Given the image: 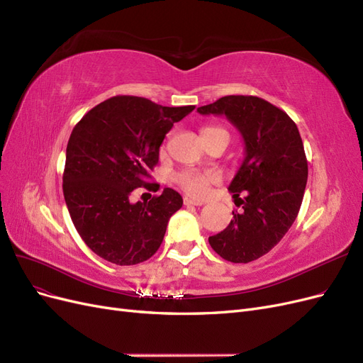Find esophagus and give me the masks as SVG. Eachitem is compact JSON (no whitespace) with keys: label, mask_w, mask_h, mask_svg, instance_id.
<instances>
[{"label":"esophagus","mask_w":363,"mask_h":363,"mask_svg":"<svg viewBox=\"0 0 363 363\" xmlns=\"http://www.w3.org/2000/svg\"><path fill=\"white\" fill-rule=\"evenodd\" d=\"M183 203H184L186 206H203V204H204V201H203V200H195V199H189V196H184Z\"/></svg>","instance_id":"obj_1"}]
</instances>
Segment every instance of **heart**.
Returning a JSON list of instances; mask_svg holds the SVG:
<instances>
[{"instance_id":"b5f03b06","label":"heart","mask_w":363,"mask_h":363,"mask_svg":"<svg viewBox=\"0 0 363 363\" xmlns=\"http://www.w3.org/2000/svg\"><path fill=\"white\" fill-rule=\"evenodd\" d=\"M218 133H227V131L221 127H216V125H206L201 130L203 138L213 136ZM174 182L188 194H191L194 196H203L208 189V184L215 182V175L208 174V172L183 171V172H179L174 175Z\"/></svg>"}]
</instances>
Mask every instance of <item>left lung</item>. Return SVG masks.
<instances>
[{
  "instance_id": "8db88e82",
  "label": "left lung",
  "mask_w": 363,
  "mask_h": 363,
  "mask_svg": "<svg viewBox=\"0 0 363 363\" xmlns=\"http://www.w3.org/2000/svg\"><path fill=\"white\" fill-rule=\"evenodd\" d=\"M196 112L223 115L242 135L245 159L228 186L242 211L208 244L228 262H252L280 242L298 215L307 183L300 131L286 112L252 95L223 96Z\"/></svg>"
}]
</instances>
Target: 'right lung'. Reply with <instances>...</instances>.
<instances>
[{
  "label": "right lung",
  "instance_id": "obj_1",
  "mask_svg": "<svg viewBox=\"0 0 363 363\" xmlns=\"http://www.w3.org/2000/svg\"><path fill=\"white\" fill-rule=\"evenodd\" d=\"M195 106L164 107L142 96L118 95L91 108L72 130L63 195L77 232L95 255L115 265H136L159 250L182 195L164 188L150 201L131 203L159 162V148Z\"/></svg>",
  "mask_w": 363,
  "mask_h": 363
}]
</instances>
